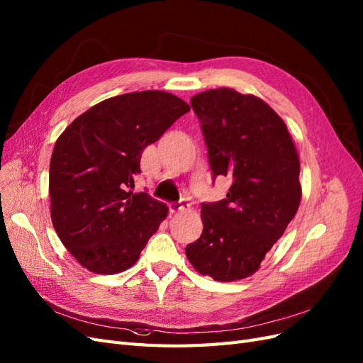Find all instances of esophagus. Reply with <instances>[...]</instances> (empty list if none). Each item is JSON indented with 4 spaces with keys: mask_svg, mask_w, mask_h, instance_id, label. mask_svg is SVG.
<instances>
[{
    "mask_svg": "<svg viewBox=\"0 0 363 363\" xmlns=\"http://www.w3.org/2000/svg\"><path fill=\"white\" fill-rule=\"evenodd\" d=\"M185 206H189V203H187V201L182 199V201H179V202L170 203L169 208H170V213H172V214H178V213H181V211L185 210Z\"/></svg>",
    "mask_w": 363,
    "mask_h": 363,
    "instance_id": "1",
    "label": "esophagus"
}]
</instances>
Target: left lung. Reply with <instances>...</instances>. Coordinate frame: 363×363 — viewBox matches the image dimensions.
Returning a JSON list of instances; mask_svg holds the SVG:
<instances>
[{
  "label": "left lung",
  "mask_w": 363,
  "mask_h": 363,
  "mask_svg": "<svg viewBox=\"0 0 363 363\" xmlns=\"http://www.w3.org/2000/svg\"><path fill=\"white\" fill-rule=\"evenodd\" d=\"M213 178L230 176L226 198L202 203L203 231L187 245L193 267L216 281L258 271L301 202L299 158L286 123L266 101L233 88L191 97Z\"/></svg>",
  "instance_id": "1"
}]
</instances>
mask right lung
Instances as JSON below:
<instances>
[{"mask_svg": "<svg viewBox=\"0 0 363 363\" xmlns=\"http://www.w3.org/2000/svg\"><path fill=\"white\" fill-rule=\"evenodd\" d=\"M189 111L170 92H129L89 108L57 138L50 161L51 222L88 271H126L167 217V205L130 189L143 150Z\"/></svg>", "mask_w": 363, "mask_h": 363, "instance_id": "add662e5", "label": "right lung"}]
</instances>
